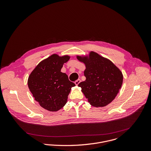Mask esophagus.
<instances>
[{
    "label": "esophagus",
    "instance_id": "esophagus-1",
    "mask_svg": "<svg viewBox=\"0 0 151 151\" xmlns=\"http://www.w3.org/2000/svg\"><path fill=\"white\" fill-rule=\"evenodd\" d=\"M81 79H78L76 81H75V83L76 85H78L79 84L81 83Z\"/></svg>",
    "mask_w": 151,
    "mask_h": 151
}]
</instances>
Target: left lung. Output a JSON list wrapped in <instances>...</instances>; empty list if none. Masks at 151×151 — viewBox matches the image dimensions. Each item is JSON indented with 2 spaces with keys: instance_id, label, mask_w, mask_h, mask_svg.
I'll return each instance as SVG.
<instances>
[{
  "instance_id": "8db88e82",
  "label": "left lung",
  "mask_w": 151,
  "mask_h": 151,
  "mask_svg": "<svg viewBox=\"0 0 151 151\" xmlns=\"http://www.w3.org/2000/svg\"><path fill=\"white\" fill-rule=\"evenodd\" d=\"M85 64L86 79L78 84L90 105L96 107L107 105L115 99L123 83V75L110 60L91 51L89 57L77 56Z\"/></svg>"
}]
</instances>
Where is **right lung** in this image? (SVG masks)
<instances>
[{"label": "right lung", "mask_w": 151, "mask_h": 151, "mask_svg": "<svg viewBox=\"0 0 151 151\" xmlns=\"http://www.w3.org/2000/svg\"><path fill=\"white\" fill-rule=\"evenodd\" d=\"M69 58L52 54L41 61L28 78V87L35 100L49 111L61 109L67 102L71 87L75 86L66 73L61 72Z\"/></svg>", "instance_id": "1"}]
</instances>
